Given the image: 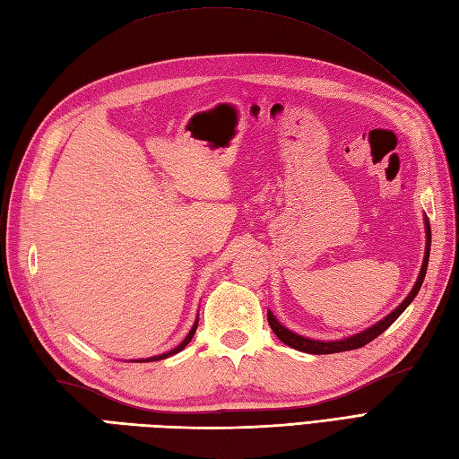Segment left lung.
<instances>
[{"instance_id": "8db88e82", "label": "left lung", "mask_w": 459, "mask_h": 459, "mask_svg": "<svg viewBox=\"0 0 459 459\" xmlns=\"http://www.w3.org/2000/svg\"><path fill=\"white\" fill-rule=\"evenodd\" d=\"M428 229V242H426V255H424V264H422V270H420V276H418V281L414 284L412 291L408 294V298L403 301L401 306H398L391 316H386L385 319H380L377 325L368 327L367 331H360V333L353 335V337H347V339H341V341H311L307 337H301V335H296L294 331L286 329L284 325L280 324V321L270 314L268 311V324L272 327V331H274L276 337L281 341V343H286L290 347H294L298 351H304V353H311V355H329V353H341V351H351V349H359L363 347L367 343H370V341L377 339L380 333H383L385 329L391 327L396 317L403 314V311L408 307V304L416 298L418 290H420L422 281H424V276H426V268H428V256H430V224H426Z\"/></svg>"}]
</instances>
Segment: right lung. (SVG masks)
Returning <instances> with one entry per match:
<instances>
[{"label": "right lung", "mask_w": 459, "mask_h": 459, "mask_svg": "<svg viewBox=\"0 0 459 459\" xmlns=\"http://www.w3.org/2000/svg\"><path fill=\"white\" fill-rule=\"evenodd\" d=\"M195 331H197V321H195V325H193V329L189 331V335L187 337H185L183 341H181V343L178 345V347H175V349H171V351H168V353H163V355H158V357H152V359H145V360H160V359H165V357H169V355H175V353H179V351L185 347V345H187L189 343V341L193 339V335H195ZM142 363H143V360H142Z\"/></svg>", "instance_id": "right-lung-1"}]
</instances>
